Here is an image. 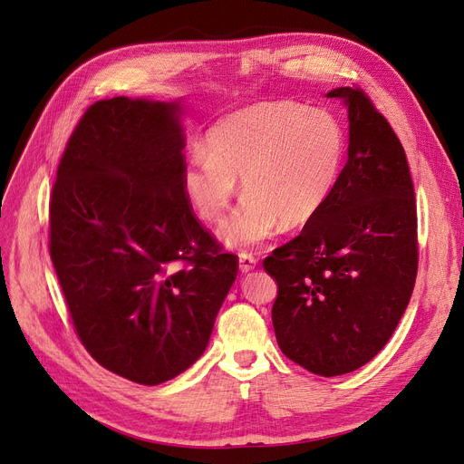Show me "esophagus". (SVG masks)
Returning a JSON list of instances; mask_svg holds the SVG:
<instances>
[{
	"label": "esophagus",
	"instance_id": "obj_1",
	"mask_svg": "<svg viewBox=\"0 0 464 464\" xmlns=\"http://www.w3.org/2000/svg\"><path fill=\"white\" fill-rule=\"evenodd\" d=\"M256 264H258V260H256V256H254V254H250V252H238V267H241L243 274L254 270V267H256Z\"/></svg>",
	"mask_w": 464,
	"mask_h": 464
}]
</instances>
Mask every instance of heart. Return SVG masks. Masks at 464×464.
<instances>
[{
	"mask_svg": "<svg viewBox=\"0 0 464 464\" xmlns=\"http://www.w3.org/2000/svg\"><path fill=\"white\" fill-rule=\"evenodd\" d=\"M347 154L339 119L296 102H262L221 117L206 152L188 154L183 187L206 221L227 212L241 177L245 200L221 226L231 246L256 245L283 227H301L330 200Z\"/></svg>",
	"mask_w": 464,
	"mask_h": 464,
	"instance_id": "obj_1",
	"label": "heart"
}]
</instances>
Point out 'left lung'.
I'll use <instances>...</instances> for the list:
<instances>
[{"mask_svg":"<svg viewBox=\"0 0 464 464\" xmlns=\"http://www.w3.org/2000/svg\"><path fill=\"white\" fill-rule=\"evenodd\" d=\"M349 160L320 214L264 260L277 281L272 322L281 353L318 376L364 366L393 335L418 272L416 200L405 148L358 86Z\"/></svg>","mask_w":464,"mask_h":464,"instance_id":"left-lung-1","label":"left lung"}]
</instances>
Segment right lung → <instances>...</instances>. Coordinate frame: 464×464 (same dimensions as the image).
<instances>
[{
  "instance_id": "add662e5",
  "label": "right lung",
  "mask_w": 464,
  "mask_h": 464,
  "mask_svg": "<svg viewBox=\"0 0 464 464\" xmlns=\"http://www.w3.org/2000/svg\"><path fill=\"white\" fill-rule=\"evenodd\" d=\"M177 111L92 103L50 197V256L74 334L100 366L142 385L198 361L238 272L192 212Z\"/></svg>"
}]
</instances>
